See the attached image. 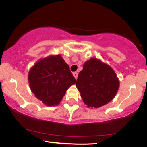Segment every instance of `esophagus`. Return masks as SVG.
<instances>
[{"mask_svg":"<svg viewBox=\"0 0 147 147\" xmlns=\"http://www.w3.org/2000/svg\"><path fill=\"white\" fill-rule=\"evenodd\" d=\"M73 76L75 77V79H77V78H78V72H73Z\"/></svg>","mask_w":147,"mask_h":147,"instance_id":"34e87169","label":"esophagus"}]
</instances>
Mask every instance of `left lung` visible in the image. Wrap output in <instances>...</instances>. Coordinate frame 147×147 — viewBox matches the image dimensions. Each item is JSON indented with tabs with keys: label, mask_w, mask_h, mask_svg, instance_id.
<instances>
[{
	"label": "left lung",
	"mask_w": 147,
	"mask_h": 147,
	"mask_svg": "<svg viewBox=\"0 0 147 147\" xmlns=\"http://www.w3.org/2000/svg\"><path fill=\"white\" fill-rule=\"evenodd\" d=\"M119 80L109 65L97 58L83 65L76 87L87 107L99 108L112 101L119 90Z\"/></svg>",
	"instance_id": "obj_1"
}]
</instances>
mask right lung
<instances>
[{"instance_id":"1","label":"right lung","mask_w":147,"mask_h":147,"mask_svg":"<svg viewBox=\"0 0 147 147\" xmlns=\"http://www.w3.org/2000/svg\"><path fill=\"white\" fill-rule=\"evenodd\" d=\"M30 88L35 97L48 107L61 102L66 91L75 84L69 65L60 55L38 60L28 72Z\"/></svg>"}]
</instances>
